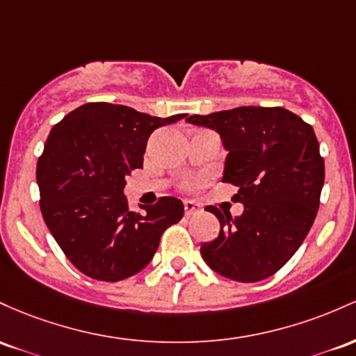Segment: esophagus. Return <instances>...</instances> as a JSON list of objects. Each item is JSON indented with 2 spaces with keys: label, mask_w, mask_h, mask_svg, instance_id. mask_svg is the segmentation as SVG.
<instances>
[{
  "label": "esophagus",
  "mask_w": 356,
  "mask_h": 356,
  "mask_svg": "<svg viewBox=\"0 0 356 356\" xmlns=\"http://www.w3.org/2000/svg\"><path fill=\"white\" fill-rule=\"evenodd\" d=\"M183 207H185V215H193V213H198L200 211V205L198 203L191 202V200H185V203H183Z\"/></svg>",
  "instance_id": "obj_1"
}]
</instances>
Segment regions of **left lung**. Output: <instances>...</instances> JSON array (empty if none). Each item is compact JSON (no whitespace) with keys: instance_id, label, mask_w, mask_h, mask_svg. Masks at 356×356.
<instances>
[{"instance_id":"1","label":"left lung","mask_w":356,"mask_h":356,"mask_svg":"<svg viewBox=\"0 0 356 356\" xmlns=\"http://www.w3.org/2000/svg\"><path fill=\"white\" fill-rule=\"evenodd\" d=\"M186 122L220 134L229 151L222 181L237 186L243 205L220 222L215 241L200 247L203 261L232 281L257 282L277 273L299 249L316 218L325 159L313 127L284 107L243 106Z\"/></svg>"}]
</instances>
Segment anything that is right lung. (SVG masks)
<instances>
[{
	"instance_id": "right-lung-1",
	"label": "right lung",
	"mask_w": 356,
	"mask_h": 356,
	"mask_svg": "<svg viewBox=\"0 0 356 356\" xmlns=\"http://www.w3.org/2000/svg\"><path fill=\"white\" fill-rule=\"evenodd\" d=\"M183 118L89 102L50 131L37 165L40 210L82 274L107 282L138 274L153 259L163 232L181 220V200L163 197L138 213L122 190L127 175L143 168L151 133Z\"/></svg>"
}]
</instances>
